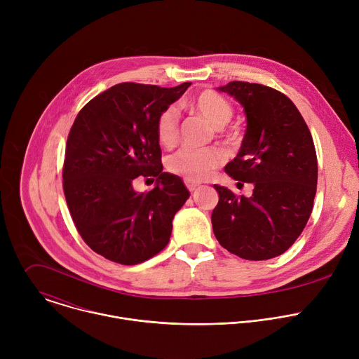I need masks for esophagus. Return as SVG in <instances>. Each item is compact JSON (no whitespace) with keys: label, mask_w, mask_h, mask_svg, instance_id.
Returning a JSON list of instances; mask_svg holds the SVG:
<instances>
[{"label":"esophagus","mask_w":359,"mask_h":359,"mask_svg":"<svg viewBox=\"0 0 359 359\" xmlns=\"http://www.w3.org/2000/svg\"><path fill=\"white\" fill-rule=\"evenodd\" d=\"M184 183H186V187H187L190 191H194V190H197V189L200 187L198 183H193V182H189V180H184Z\"/></svg>","instance_id":"1"}]
</instances>
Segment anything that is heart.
<instances>
[{
  "label": "heart",
  "instance_id": "heart-1",
  "mask_svg": "<svg viewBox=\"0 0 359 359\" xmlns=\"http://www.w3.org/2000/svg\"><path fill=\"white\" fill-rule=\"evenodd\" d=\"M187 109L206 121L212 128H224L233 116L230 102L215 90H203L186 102ZM158 139L165 147H172L179 139V111L176 107L166 108L158 119ZM223 163V153L216 147L182 149L166 161L170 173L184 180L198 183L208 180Z\"/></svg>",
  "mask_w": 359,
  "mask_h": 359
}]
</instances>
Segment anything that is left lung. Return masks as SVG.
Segmentation results:
<instances>
[{
    "instance_id": "obj_1",
    "label": "left lung",
    "mask_w": 359,
    "mask_h": 359,
    "mask_svg": "<svg viewBox=\"0 0 359 359\" xmlns=\"http://www.w3.org/2000/svg\"><path fill=\"white\" fill-rule=\"evenodd\" d=\"M217 89L233 96L247 118L241 147L224 170L254 189L237 197L215 184L213 231L238 257L269 260L294 244L311 216L318 179L313 136L292 100L270 86L233 81Z\"/></svg>"
}]
</instances>
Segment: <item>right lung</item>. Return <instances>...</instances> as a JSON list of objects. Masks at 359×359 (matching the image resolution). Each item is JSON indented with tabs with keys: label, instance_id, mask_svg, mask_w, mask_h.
Instances as JSON below:
<instances>
[{
	"label": "right lung",
	"instance_id": "obj_1",
	"mask_svg": "<svg viewBox=\"0 0 359 359\" xmlns=\"http://www.w3.org/2000/svg\"><path fill=\"white\" fill-rule=\"evenodd\" d=\"M190 85L118 83L89 100L71 128L65 198L83 241L111 262L143 263L170 240L173 217L190 193L179 176L163 172L156 128ZM139 175L156 178V187L137 194Z\"/></svg>",
	"mask_w": 359,
	"mask_h": 359
}]
</instances>
